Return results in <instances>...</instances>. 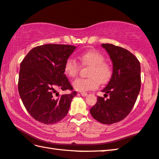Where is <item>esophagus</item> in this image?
Listing matches in <instances>:
<instances>
[{
	"label": "esophagus",
	"instance_id": "34e87169",
	"mask_svg": "<svg viewBox=\"0 0 159 159\" xmlns=\"http://www.w3.org/2000/svg\"><path fill=\"white\" fill-rule=\"evenodd\" d=\"M80 94H81L83 97H85V96H87V95H88V93H87V92H80Z\"/></svg>",
	"mask_w": 159,
	"mask_h": 159
}]
</instances>
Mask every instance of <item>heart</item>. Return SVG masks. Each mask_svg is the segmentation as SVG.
Listing matches in <instances>:
<instances>
[{"label": "heart", "mask_w": 159, "mask_h": 159, "mask_svg": "<svg viewBox=\"0 0 159 159\" xmlns=\"http://www.w3.org/2000/svg\"><path fill=\"white\" fill-rule=\"evenodd\" d=\"M80 63L83 66H89L87 79H78L73 82V87L76 90L85 92L94 89L99 87V82L106 84L112 76V68L108 62H105V57L96 50L83 52L78 56ZM65 74L71 78H75L79 74L80 65L76 60L69 57L65 62Z\"/></svg>", "instance_id": "b5f03b06"}]
</instances>
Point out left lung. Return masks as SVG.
Returning <instances> with one entry per match:
<instances>
[{"instance_id": "8db88e82", "label": "left lung", "mask_w": 159, "mask_h": 159, "mask_svg": "<svg viewBox=\"0 0 159 159\" xmlns=\"http://www.w3.org/2000/svg\"><path fill=\"white\" fill-rule=\"evenodd\" d=\"M113 65L112 74L103 89L104 99L97 97V102L90 109L94 119L104 125L122 120L130 113L136 102L141 85L140 65L134 54L125 48L111 44H102Z\"/></svg>"}]
</instances>
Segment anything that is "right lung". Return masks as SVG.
Wrapping results in <instances>:
<instances>
[{"label":"right lung","instance_id":"obj_1","mask_svg":"<svg viewBox=\"0 0 159 159\" xmlns=\"http://www.w3.org/2000/svg\"><path fill=\"white\" fill-rule=\"evenodd\" d=\"M76 47L48 44L29 51L20 65L19 93L25 109L38 122L52 125L62 120L76 95L65 74L64 65ZM57 89H69L60 95Z\"/></svg>","mask_w":159,"mask_h":159}]
</instances>
